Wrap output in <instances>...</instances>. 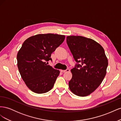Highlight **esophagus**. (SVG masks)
I'll return each mask as SVG.
<instances>
[{"instance_id": "34e87169", "label": "esophagus", "mask_w": 121, "mask_h": 121, "mask_svg": "<svg viewBox=\"0 0 121 121\" xmlns=\"http://www.w3.org/2000/svg\"><path fill=\"white\" fill-rule=\"evenodd\" d=\"M60 72L62 73H65V72H69V69H65V70H63V69H61Z\"/></svg>"}]
</instances>
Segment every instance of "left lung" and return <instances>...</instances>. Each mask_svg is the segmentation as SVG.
Segmentation results:
<instances>
[{
  "label": "left lung",
  "instance_id": "obj_1",
  "mask_svg": "<svg viewBox=\"0 0 121 121\" xmlns=\"http://www.w3.org/2000/svg\"><path fill=\"white\" fill-rule=\"evenodd\" d=\"M67 43L77 63L71 70L69 89L76 95H89L100 85L107 73L108 60L104 50L93 39L81 36H67Z\"/></svg>",
  "mask_w": 121,
  "mask_h": 121
}]
</instances>
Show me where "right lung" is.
Here are the masks:
<instances>
[{
    "instance_id": "obj_1",
    "label": "right lung",
    "mask_w": 121,
    "mask_h": 121,
    "mask_svg": "<svg viewBox=\"0 0 121 121\" xmlns=\"http://www.w3.org/2000/svg\"><path fill=\"white\" fill-rule=\"evenodd\" d=\"M65 35L37 34L24 42L17 54V67L26 85L41 94L52 88L60 71L47 65L51 54L64 41Z\"/></svg>"
}]
</instances>
